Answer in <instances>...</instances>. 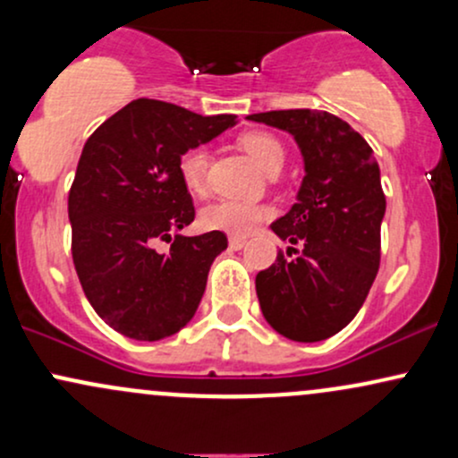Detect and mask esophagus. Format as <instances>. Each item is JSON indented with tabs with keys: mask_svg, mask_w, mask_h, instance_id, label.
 <instances>
[{
	"mask_svg": "<svg viewBox=\"0 0 458 458\" xmlns=\"http://www.w3.org/2000/svg\"><path fill=\"white\" fill-rule=\"evenodd\" d=\"M245 243H247L245 236H230V247H233V250H243Z\"/></svg>",
	"mask_w": 458,
	"mask_h": 458,
	"instance_id": "esophagus-1",
	"label": "esophagus"
}]
</instances>
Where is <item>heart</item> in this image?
<instances>
[{"mask_svg": "<svg viewBox=\"0 0 458 458\" xmlns=\"http://www.w3.org/2000/svg\"><path fill=\"white\" fill-rule=\"evenodd\" d=\"M241 146L254 159L256 165L262 167L265 172H269L276 165H282L284 157H286L282 141L273 138L271 133H262V131L247 133L241 140ZM208 159H211V155H208L207 146L202 144L191 146L178 159V174H181L189 191L199 193L207 187ZM271 215L273 208L269 204L250 202V199L239 198H222L202 208L199 222H202L207 230H219V233L233 236H245L259 230V225L267 222Z\"/></svg>", "mask_w": 458, "mask_h": 458, "instance_id": "obj_1", "label": "heart"}]
</instances>
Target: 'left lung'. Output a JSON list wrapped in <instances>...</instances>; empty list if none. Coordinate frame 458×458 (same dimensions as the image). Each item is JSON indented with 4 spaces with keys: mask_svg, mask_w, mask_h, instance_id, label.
Masks as SVG:
<instances>
[{
    "mask_svg": "<svg viewBox=\"0 0 458 458\" xmlns=\"http://www.w3.org/2000/svg\"><path fill=\"white\" fill-rule=\"evenodd\" d=\"M247 120L291 133L306 172L297 202L271 224L282 241L301 245V254L286 260L280 251L256 276L262 317L284 338L318 343L355 318L379 271V165L368 141L329 112L282 109Z\"/></svg>",
    "mask_w": 458,
    "mask_h": 458,
    "instance_id": "1",
    "label": "left lung"
}]
</instances>
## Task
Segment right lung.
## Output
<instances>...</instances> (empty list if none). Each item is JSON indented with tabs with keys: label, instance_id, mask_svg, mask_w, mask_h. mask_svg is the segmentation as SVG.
<instances>
[{
	"label": "right lung",
	"instance_id": "obj_1",
	"mask_svg": "<svg viewBox=\"0 0 458 458\" xmlns=\"http://www.w3.org/2000/svg\"><path fill=\"white\" fill-rule=\"evenodd\" d=\"M234 124L233 114L138 98L88 138L68 193L72 262L94 312L118 334L155 343L196 314L228 239L176 234L196 217L178 159ZM157 240L173 243L167 255Z\"/></svg>",
	"mask_w": 458,
	"mask_h": 458
}]
</instances>
